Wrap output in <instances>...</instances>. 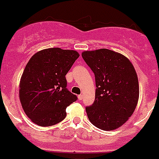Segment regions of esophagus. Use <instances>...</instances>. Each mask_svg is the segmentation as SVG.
<instances>
[{
  "mask_svg": "<svg viewBox=\"0 0 159 159\" xmlns=\"http://www.w3.org/2000/svg\"><path fill=\"white\" fill-rule=\"evenodd\" d=\"M78 99H79V100H82L83 95H78Z\"/></svg>",
  "mask_w": 159,
  "mask_h": 159,
  "instance_id": "esophagus-1",
  "label": "esophagus"
}]
</instances>
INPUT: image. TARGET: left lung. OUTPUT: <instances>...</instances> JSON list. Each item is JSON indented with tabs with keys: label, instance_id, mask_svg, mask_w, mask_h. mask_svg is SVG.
I'll return each instance as SVG.
<instances>
[{
	"label": "left lung",
	"instance_id": "obj_1",
	"mask_svg": "<svg viewBox=\"0 0 159 159\" xmlns=\"http://www.w3.org/2000/svg\"><path fill=\"white\" fill-rule=\"evenodd\" d=\"M82 57L95 74V102L86 107L90 122L103 130L124 125L139 98L137 72L124 55L108 49L83 51Z\"/></svg>",
	"mask_w": 159,
	"mask_h": 159
}]
</instances>
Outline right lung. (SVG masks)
Here are the masks:
<instances>
[{
	"label": "right lung",
	"instance_id": "obj_1",
	"mask_svg": "<svg viewBox=\"0 0 159 159\" xmlns=\"http://www.w3.org/2000/svg\"><path fill=\"white\" fill-rule=\"evenodd\" d=\"M79 56L75 50L55 47L30 58L20 79L19 99L34 124L50 127L65 118L66 108L77 100L66 88L65 75Z\"/></svg>",
	"mask_w": 159,
	"mask_h": 159
}]
</instances>
